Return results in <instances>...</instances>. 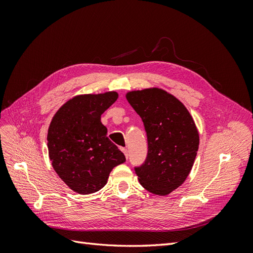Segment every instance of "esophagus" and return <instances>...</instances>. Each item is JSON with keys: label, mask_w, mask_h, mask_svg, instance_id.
<instances>
[{"label": "esophagus", "mask_w": 253, "mask_h": 253, "mask_svg": "<svg viewBox=\"0 0 253 253\" xmlns=\"http://www.w3.org/2000/svg\"><path fill=\"white\" fill-rule=\"evenodd\" d=\"M121 151H122V152H124V154H125L126 158L127 159V157H128V153H127V150H126V148H121Z\"/></svg>", "instance_id": "34e87169"}]
</instances>
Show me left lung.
<instances>
[{
  "mask_svg": "<svg viewBox=\"0 0 253 253\" xmlns=\"http://www.w3.org/2000/svg\"><path fill=\"white\" fill-rule=\"evenodd\" d=\"M127 102L142 119L148 156L135 168L140 185L156 195H168L190 174L200 145L193 117L174 95L159 87L131 90Z\"/></svg>",
  "mask_w": 253,
  "mask_h": 253,
  "instance_id": "obj_1",
  "label": "left lung"
}]
</instances>
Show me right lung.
Listing matches in <instances>:
<instances>
[{"instance_id":"obj_1","label":"right lung","mask_w":253,"mask_h":253,"mask_svg":"<svg viewBox=\"0 0 253 253\" xmlns=\"http://www.w3.org/2000/svg\"><path fill=\"white\" fill-rule=\"evenodd\" d=\"M117 91L77 95L53 115L47 132L53 170L79 194L102 189L115 167L126 157L109 138L101 115L117 100Z\"/></svg>"}]
</instances>
